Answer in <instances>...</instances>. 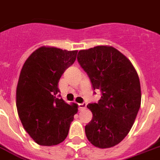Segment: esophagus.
I'll return each instance as SVG.
<instances>
[{
  "instance_id": "1",
  "label": "esophagus",
  "mask_w": 160,
  "mask_h": 160,
  "mask_svg": "<svg viewBox=\"0 0 160 160\" xmlns=\"http://www.w3.org/2000/svg\"><path fill=\"white\" fill-rule=\"evenodd\" d=\"M86 103H80V104H78V107H79V110L80 111H83L86 108Z\"/></svg>"
}]
</instances>
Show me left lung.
Masks as SVG:
<instances>
[{
  "label": "left lung",
  "instance_id": "1",
  "mask_svg": "<svg viewBox=\"0 0 160 160\" xmlns=\"http://www.w3.org/2000/svg\"><path fill=\"white\" fill-rule=\"evenodd\" d=\"M77 60L88 74L93 90L102 92L98 103L87 106L92 114L85 126L87 138L98 148L115 146L128 135L140 109L138 73L129 59L112 46L80 50Z\"/></svg>",
  "mask_w": 160,
  "mask_h": 160
}]
</instances>
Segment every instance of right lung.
Segmentation results:
<instances>
[{
    "instance_id": "right-lung-1",
    "label": "right lung",
    "mask_w": 160,
    "mask_h": 160,
    "mask_svg": "<svg viewBox=\"0 0 160 160\" xmlns=\"http://www.w3.org/2000/svg\"><path fill=\"white\" fill-rule=\"evenodd\" d=\"M77 50L42 46L24 62L16 90V106L24 129L41 146H54L68 137L78 105L60 98L58 85Z\"/></svg>"
}]
</instances>
